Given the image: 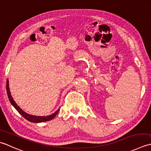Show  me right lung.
Here are the masks:
<instances>
[{
  "instance_id": "obj_1",
  "label": "right lung",
  "mask_w": 151,
  "mask_h": 151,
  "mask_svg": "<svg viewBox=\"0 0 151 151\" xmlns=\"http://www.w3.org/2000/svg\"><path fill=\"white\" fill-rule=\"evenodd\" d=\"M6 91H7V94H8V96L9 98V100H10V103L12 104V106L15 107V109H16L24 119H26L27 121H29L31 122H42L50 121V120L53 119L55 116L57 115V114L60 110V109H58L56 112L53 113V114H52L50 116H35V115H29V114H28V113H27L24 111H23L17 106V104L15 102V101L14 100L13 98L12 97L10 91V88H9L8 79H7V81H6Z\"/></svg>"
}]
</instances>
